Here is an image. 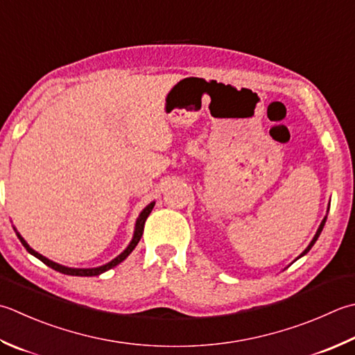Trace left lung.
<instances>
[{"label": "left lung", "instance_id": "left-lung-1", "mask_svg": "<svg viewBox=\"0 0 355 355\" xmlns=\"http://www.w3.org/2000/svg\"><path fill=\"white\" fill-rule=\"evenodd\" d=\"M328 211H329V206H328ZM326 218H328V214H326L324 215V218L322 220V223H320V226H318V229H317V232H315V235H314V239H312L311 240V243H309V245H308V248L306 249H304V251L300 254V257H303V255H306L309 251H311V248L312 246H314V243L317 241V239L318 237H320V234H322V231H323V226H324V223H326ZM300 257H298V259H300Z\"/></svg>", "mask_w": 355, "mask_h": 355}]
</instances>
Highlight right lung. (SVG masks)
I'll return each mask as SVG.
<instances>
[{
    "label": "right lung",
    "mask_w": 355,
    "mask_h": 355,
    "mask_svg": "<svg viewBox=\"0 0 355 355\" xmlns=\"http://www.w3.org/2000/svg\"><path fill=\"white\" fill-rule=\"evenodd\" d=\"M154 206H155V201H150V203L144 207V209L140 212V215H138V218H137V221H135V231H134V237H132V240H130V243L128 245V248L124 249V251L120 254V255H116L114 260H110L109 263H106V265H103V266H98V268H69V266H62V265H60V263H55V261H52V260H49V259H46L44 255H41L40 252H37L35 251V249H32L29 245H27V241L21 237V234L17 231L15 227V232H17V237L19 239V241H21V245H23L24 248H26V251L29 252V254H32L33 257H37L38 260H41L44 263V265H47L49 268H52V269H55V270H58V272H61V274H66V275H76V277H95V275H100V274H103V272H106V270H109V269H112L114 266H116V265H120V263L123 261V260H126L128 259V255L134 251L135 249V246L138 245V241H140V239H141V235H143V231H144V223H146V218L149 217V214L152 212V209H154Z\"/></svg>",
    "instance_id": "add662e5"
}]
</instances>
